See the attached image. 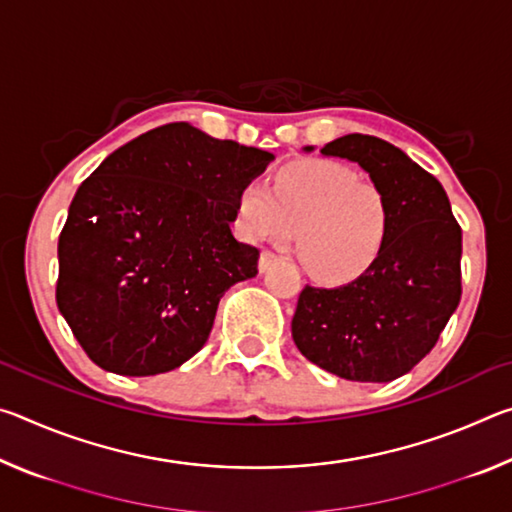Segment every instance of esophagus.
<instances>
[{
	"instance_id": "1",
	"label": "esophagus",
	"mask_w": 512,
	"mask_h": 512,
	"mask_svg": "<svg viewBox=\"0 0 512 512\" xmlns=\"http://www.w3.org/2000/svg\"><path fill=\"white\" fill-rule=\"evenodd\" d=\"M277 259H280V257H277L273 250H262V255H259V271H262V273L268 271V268H271L277 262Z\"/></svg>"
}]
</instances>
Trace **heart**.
I'll return each instance as SVG.
<instances>
[{"mask_svg": "<svg viewBox=\"0 0 512 512\" xmlns=\"http://www.w3.org/2000/svg\"><path fill=\"white\" fill-rule=\"evenodd\" d=\"M246 237L287 241L307 271L325 282L361 275L386 244L391 210L381 187L348 164L300 160L275 173L271 189L250 180L237 196Z\"/></svg>", "mask_w": 512, "mask_h": 512, "instance_id": "1", "label": "heart"}]
</instances>
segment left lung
Returning <instances> with one entry per match:
<instances>
[{
  "label": "left lung",
  "mask_w": 512,
  "mask_h": 512,
  "mask_svg": "<svg viewBox=\"0 0 512 512\" xmlns=\"http://www.w3.org/2000/svg\"><path fill=\"white\" fill-rule=\"evenodd\" d=\"M323 155L359 162L381 187L391 225L375 262L334 289L300 291L298 350L350 381H393L427 357L461 300V225L443 185L372 135H343Z\"/></svg>",
  "instance_id": "8db88e82"
}]
</instances>
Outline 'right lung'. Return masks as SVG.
<instances>
[{
	"label": "right lung",
	"instance_id": "1",
	"mask_svg": "<svg viewBox=\"0 0 512 512\" xmlns=\"http://www.w3.org/2000/svg\"><path fill=\"white\" fill-rule=\"evenodd\" d=\"M271 160L173 121L83 180L58 239L56 302L99 368L160 375L203 348L223 293L257 275L259 250L230 221Z\"/></svg>",
	"mask_w": 512,
	"mask_h": 512
}]
</instances>
